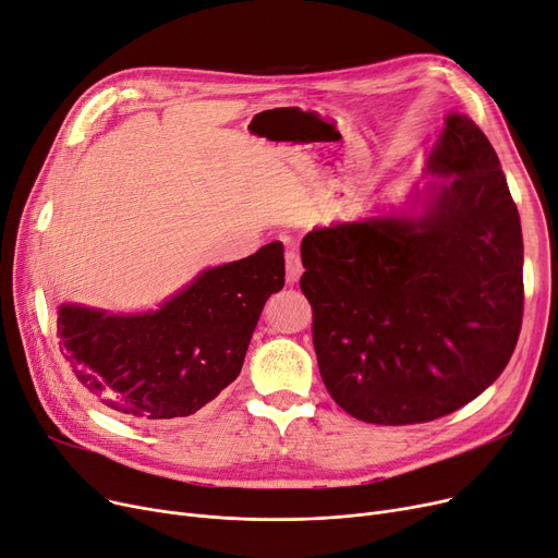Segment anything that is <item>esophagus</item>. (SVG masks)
<instances>
[{
    "label": "esophagus",
    "instance_id": "1",
    "mask_svg": "<svg viewBox=\"0 0 558 558\" xmlns=\"http://www.w3.org/2000/svg\"><path fill=\"white\" fill-rule=\"evenodd\" d=\"M284 262H287V282H289V284L299 282V278H301V274H303V266H301L299 253H296L294 248H289V251L284 253Z\"/></svg>",
    "mask_w": 558,
    "mask_h": 558
}]
</instances>
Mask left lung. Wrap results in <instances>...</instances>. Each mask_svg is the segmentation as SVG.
Listing matches in <instances>:
<instances>
[{"label":"left lung","instance_id":"8db88e82","mask_svg":"<svg viewBox=\"0 0 558 558\" xmlns=\"http://www.w3.org/2000/svg\"><path fill=\"white\" fill-rule=\"evenodd\" d=\"M428 168L451 180L420 214L395 209L301 241L322 380L367 424L463 408L504 372L522 328L520 214L488 136L449 113Z\"/></svg>","mask_w":558,"mask_h":558}]
</instances>
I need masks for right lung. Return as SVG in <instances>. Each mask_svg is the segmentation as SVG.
Returning <instances> with one entry per match:
<instances>
[{
  "mask_svg": "<svg viewBox=\"0 0 558 558\" xmlns=\"http://www.w3.org/2000/svg\"><path fill=\"white\" fill-rule=\"evenodd\" d=\"M282 284V244L271 241L203 271L157 312L118 317L61 305V353L113 413L155 424L182 420L239 376L262 307Z\"/></svg>",
  "mask_w": 558,
  "mask_h": 558,
  "instance_id": "right-lung-1",
  "label": "right lung"
}]
</instances>
